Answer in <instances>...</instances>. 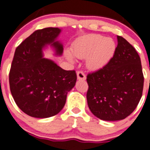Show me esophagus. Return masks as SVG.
I'll return each mask as SVG.
<instances>
[{
    "label": "esophagus",
    "instance_id": "esophagus-1",
    "mask_svg": "<svg viewBox=\"0 0 150 150\" xmlns=\"http://www.w3.org/2000/svg\"><path fill=\"white\" fill-rule=\"evenodd\" d=\"M77 77L78 80H85L86 79V75L82 71H78L77 72Z\"/></svg>",
    "mask_w": 150,
    "mask_h": 150
}]
</instances>
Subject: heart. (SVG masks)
<instances>
[{
    "instance_id": "obj_1",
    "label": "heart",
    "mask_w": 150,
    "mask_h": 150,
    "mask_svg": "<svg viewBox=\"0 0 150 150\" xmlns=\"http://www.w3.org/2000/svg\"><path fill=\"white\" fill-rule=\"evenodd\" d=\"M115 47V43L110 38L89 35L75 42L72 46V52L77 58H87V67L96 69L108 62L114 54ZM67 56L69 61H74L73 56L69 52H67Z\"/></svg>"
}]
</instances>
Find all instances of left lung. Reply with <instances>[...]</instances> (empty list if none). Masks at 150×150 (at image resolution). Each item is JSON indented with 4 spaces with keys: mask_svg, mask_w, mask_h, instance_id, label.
I'll use <instances>...</instances> for the list:
<instances>
[{
    "mask_svg": "<svg viewBox=\"0 0 150 150\" xmlns=\"http://www.w3.org/2000/svg\"><path fill=\"white\" fill-rule=\"evenodd\" d=\"M117 38L112 58L104 67L86 76L89 108L103 121H119L129 115L138 106L144 88L138 52L124 38Z\"/></svg>",
    "mask_w": 150,
    "mask_h": 150,
    "instance_id": "8db88e82",
    "label": "left lung"
}]
</instances>
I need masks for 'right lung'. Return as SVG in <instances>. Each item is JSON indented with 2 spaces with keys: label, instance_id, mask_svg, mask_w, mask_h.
Here are the masks:
<instances>
[{
  "label": "right lung",
  "instance_id": "right-lung-1",
  "mask_svg": "<svg viewBox=\"0 0 150 150\" xmlns=\"http://www.w3.org/2000/svg\"><path fill=\"white\" fill-rule=\"evenodd\" d=\"M58 28L35 31L16 48L9 71V87L14 100L26 115L38 118L58 114L64 107L67 92L77 81L75 70H64L54 61L43 58L42 49L51 44L56 54L63 46L55 39Z\"/></svg>",
  "mask_w": 150,
  "mask_h": 150
}]
</instances>
